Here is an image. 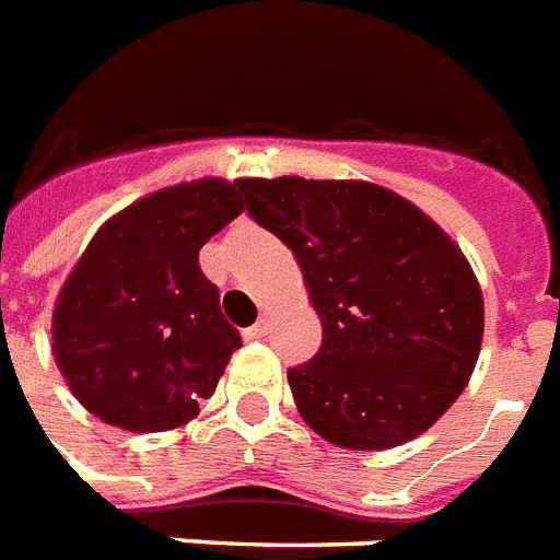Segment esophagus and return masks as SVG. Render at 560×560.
Instances as JSON below:
<instances>
[{
  "label": "esophagus",
  "mask_w": 560,
  "mask_h": 560,
  "mask_svg": "<svg viewBox=\"0 0 560 560\" xmlns=\"http://www.w3.org/2000/svg\"><path fill=\"white\" fill-rule=\"evenodd\" d=\"M268 329H271V320H268V317H259L257 324L245 329V338H266Z\"/></svg>",
  "instance_id": "obj_1"
}]
</instances>
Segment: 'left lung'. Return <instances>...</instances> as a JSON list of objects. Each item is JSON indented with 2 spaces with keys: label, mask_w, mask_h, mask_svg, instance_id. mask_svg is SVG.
Here are the masks:
<instances>
[{
  "label": "left lung",
  "mask_w": 560,
  "mask_h": 560,
  "mask_svg": "<svg viewBox=\"0 0 560 560\" xmlns=\"http://www.w3.org/2000/svg\"><path fill=\"white\" fill-rule=\"evenodd\" d=\"M248 213L298 257L324 341L289 370L303 422L338 448L424 433L465 390L482 292L459 245L405 196L370 182L240 178Z\"/></svg>",
  "instance_id": "1"
}]
</instances>
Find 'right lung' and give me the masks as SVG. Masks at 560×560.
Wrapping results in <instances>:
<instances>
[{"label":"right lung","instance_id":"obj_1","mask_svg":"<svg viewBox=\"0 0 560 560\" xmlns=\"http://www.w3.org/2000/svg\"><path fill=\"white\" fill-rule=\"evenodd\" d=\"M236 185L199 178L138 199L103 222L62 283L54 361L106 424L182 428L243 347L199 268L202 245L243 213Z\"/></svg>","mask_w":560,"mask_h":560}]
</instances>
